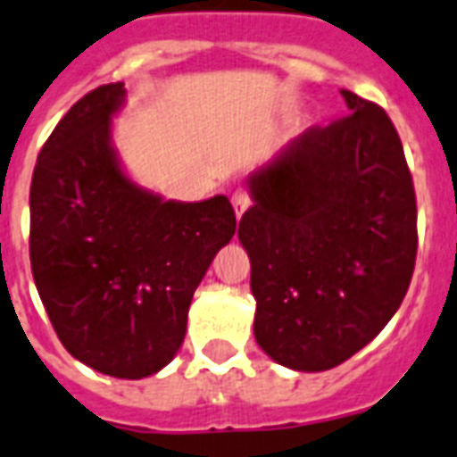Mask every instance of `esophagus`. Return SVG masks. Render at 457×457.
<instances>
[{
  "mask_svg": "<svg viewBox=\"0 0 457 457\" xmlns=\"http://www.w3.org/2000/svg\"><path fill=\"white\" fill-rule=\"evenodd\" d=\"M232 206H235L237 220H241V216H244L248 209V195L244 193V190H237V193L232 195Z\"/></svg>",
  "mask_w": 457,
  "mask_h": 457,
  "instance_id": "1",
  "label": "esophagus"
}]
</instances>
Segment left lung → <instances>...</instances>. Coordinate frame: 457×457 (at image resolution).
<instances>
[{
	"label": "left lung",
	"instance_id": "left-lung-1",
	"mask_svg": "<svg viewBox=\"0 0 457 457\" xmlns=\"http://www.w3.org/2000/svg\"><path fill=\"white\" fill-rule=\"evenodd\" d=\"M348 116L309 128L248 176L239 222L258 302L253 332L274 362L325 371L365 348L404 300L416 195L381 106L341 90Z\"/></svg>",
	"mask_w": 457,
	"mask_h": 457
}]
</instances>
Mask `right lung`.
<instances>
[{
    "mask_svg": "<svg viewBox=\"0 0 457 457\" xmlns=\"http://www.w3.org/2000/svg\"><path fill=\"white\" fill-rule=\"evenodd\" d=\"M128 90L79 99L41 148L29 190V260L62 346L116 378L167 367L216 253L235 237L225 195L164 199L132 181L113 145Z\"/></svg>",
    "mask_w": 457,
    "mask_h": 457,
    "instance_id": "add662e5",
    "label": "right lung"
}]
</instances>
